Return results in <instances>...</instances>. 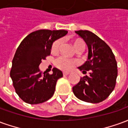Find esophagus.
<instances>
[{
  "instance_id": "1",
  "label": "esophagus",
  "mask_w": 128,
  "mask_h": 128,
  "mask_svg": "<svg viewBox=\"0 0 128 128\" xmlns=\"http://www.w3.org/2000/svg\"><path fill=\"white\" fill-rule=\"evenodd\" d=\"M63 75H64V76H66V75H69V72H63Z\"/></svg>"
}]
</instances>
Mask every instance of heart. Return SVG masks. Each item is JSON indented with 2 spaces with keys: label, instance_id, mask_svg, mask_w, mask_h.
I'll return each instance as SVG.
<instances>
[{
  "label": "heart",
  "instance_id": "heart-1",
  "mask_svg": "<svg viewBox=\"0 0 128 128\" xmlns=\"http://www.w3.org/2000/svg\"><path fill=\"white\" fill-rule=\"evenodd\" d=\"M73 46L77 50H83L85 46V43L83 40L80 39H77L73 40ZM61 44V40H58L53 42L52 45L51 50L53 52H56L58 51L60 48ZM77 64V62L74 60H70L64 57H60L56 60V66L58 67L59 68L63 70H69L72 68V67L75 66Z\"/></svg>",
  "mask_w": 128,
  "mask_h": 128
}]
</instances>
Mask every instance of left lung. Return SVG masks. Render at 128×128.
Returning a JSON list of instances; mask_svg holds the SVG:
<instances>
[{"label":"left lung","mask_w":128,"mask_h":128,"mask_svg":"<svg viewBox=\"0 0 128 128\" xmlns=\"http://www.w3.org/2000/svg\"><path fill=\"white\" fill-rule=\"evenodd\" d=\"M78 34L87 44V60L78 68L89 76L81 78L72 87L76 97L84 102L96 104L103 102L115 87L117 78V63L110 46L92 32L80 30Z\"/></svg>","instance_id":"8db88e82"}]
</instances>
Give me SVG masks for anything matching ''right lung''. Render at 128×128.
Returning <instances> with one entry per match:
<instances>
[{
  "instance_id": "right-lung-1",
  "label": "right lung",
  "mask_w": 128,
  "mask_h": 128,
  "mask_svg": "<svg viewBox=\"0 0 128 128\" xmlns=\"http://www.w3.org/2000/svg\"><path fill=\"white\" fill-rule=\"evenodd\" d=\"M67 33L66 30L40 29L29 34L20 44L12 60L10 77L16 92L24 102L41 104L53 95L62 72L53 68V74H42L39 66L50 54L53 42Z\"/></svg>"
}]
</instances>
